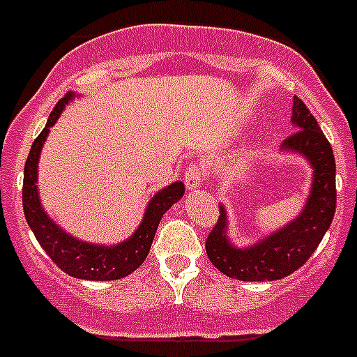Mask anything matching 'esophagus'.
Listing matches in <instances>:
<instances>
[{"label": "esophagus", "instance_id": "obj_1", "mask_svg": "<svg viewBox=\"0 0 357 357\" xmlns=\"http://www.w3.org/2000/svg\"><path fill=\"white\" fill-rule=\"evenodd\" d=\"M184 181L189 191H196V189L200 188L202 182H204V169H202V166L198 165V162H192V165L189 166L188 172H185L184 175Z\"/></svg>", "mask_w": 357, "mask_h": 357}]
</instances>
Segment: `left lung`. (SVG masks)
I'll return each mask as SVG.
<instances>
[{
	"label": "left lung",
	"mask_w": 357,
	"mask_h": 357,
	"mask_svg": "<svg viewBox=\"0 0 357 357\" xmlns=\"http://www.w3.org/2000/svg\"><path fill=\"white\" fill-rule=\"evenodd\" d=\"M292 127L296 132L281 152L305 157L312 166V188L299 214L258 243L238 248L228 235V214L219 205L218 225L207 237L208 258L225 276L241 281H274L296 273L331 227L336 208V165L333 149L305 102L294 97Z\"/></svg>",
	"instance_id": "8db88e82"
}]
</instances>
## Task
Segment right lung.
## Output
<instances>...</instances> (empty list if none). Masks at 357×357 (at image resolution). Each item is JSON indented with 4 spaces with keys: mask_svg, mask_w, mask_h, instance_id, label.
<instances>
[{
    "mask_svg": "<svg viewBox=\"0 0 357 357\" xmlns=\"http://www.w3.org/2000/svg\"><path fill=\"white\" fill-rule=\"evenodd\" d=\"M76 97V93H67L49 114L47 123L35 139L24 165V182H22V208L26 221L37 237L38 244L44 248L51 260L68 276L88 281H111L129 276L145 261L152 246L159 221L172 208L173 204L181 200L185 192L184 182L176 181L166 185L150 198L146 204L142 223L130 237L119 244H93L74 237L65 231L54 219L44 211L38 195V159L44 149V143L51 129L65 106Z\"/></svg>",
    "mask_w": 357,
    "mask_h": 357,
    "instance_id": "add662e5",
    "label": "right lung"
}]
</instances>
